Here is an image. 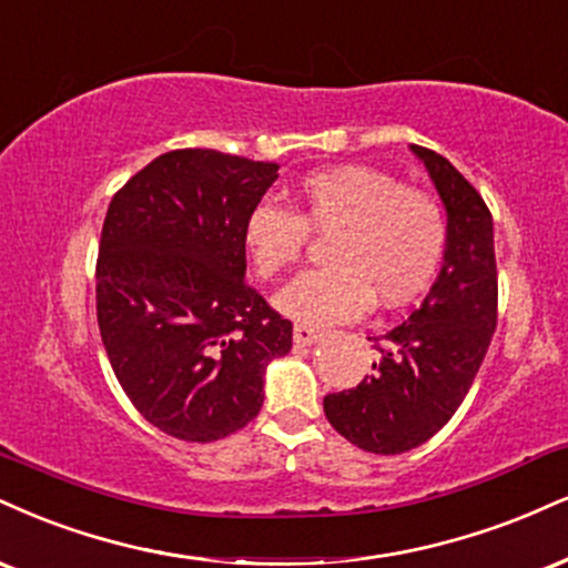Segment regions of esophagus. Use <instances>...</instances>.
<instances>
[{
  "mask_svg": "<svg viewBox=\"0 0 568 568\" xmlns=\"http://www.w3.org/2000/svg\"><path fill=\"white\" fill-rule=\"evenodd\" d=\"M323 336H325V333L317 331V327H312V325H302V323H298L296 327H293V341H296L298 346H312V344H317V341H323Z\"/></svg>",
  "mask_w": 568,
  "mask_h": 568,
  "instance_id": "obj_1",
  "label": "esophagus"
}]
</instances>
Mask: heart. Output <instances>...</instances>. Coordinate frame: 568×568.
Returning a JSON list of instances; mask_svg holds the SVG:
<instances>
[{"mask_svg": "<svg viewBox=\"0 0 568 568\" xmlns=\"http://www.w3.org/2000/svg\"><path fill=\"white\" fill-rule=\"evenodd\" d=\"M302 211L262 201L248 211L243 243L256 275L270 280L298 262L314 232H336L331 266L304 272L275 306L302 325H336L371 304L394 310L428 291L447 245L442 203L371 166H333L298 182Z\"/></svg>", "mask_w": 568, "mask_h": 568, "instance_id": "obj_1", "label": "heart"}]
</instances>
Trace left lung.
Wrapping results in <instances>:
<instances>
[{
  "label": "left lung",
  "mask_w": 568,
  "mask_h": 568,
  "mask_svg": "<svg viewBox=\"0 0 568 568\" xmlns=\"http://www.w3.org/2000/svg\"><path fill=\"white\" fill-rule=\"evenodd\" d=\"M409 150L428 169L447 211L439 277L405 323L375 338L381 357L373 373L323 402L331 426L375 455L407 453L447 426L497 325L495 224L487 203L444 155L420 145Z\"/></svg>",
  "instance_id": "left-lung-1"
}]
</instances>
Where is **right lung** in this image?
Returning a JSON list of instances; mask_svg holds the SVG:
<instances>
[{
	"label": "right lung",
	"mask_w": 568,
	"mask_h": 568,
	"mask_svg": "<svg viewBox=\"0 0 568 568\" xmlns=\"http://www.w3.org/2000/svg\"><path fill=\"white\" fill-rule=\"evenodd\" d=\"M277 163L219 150L163 153L108 206L98 325L140 415L182 442L241 432L264 405V371L293 325L245 283L243 224Z\"/></svg>",
	"instance_id": "right-lung-1"
}]
</instances>
